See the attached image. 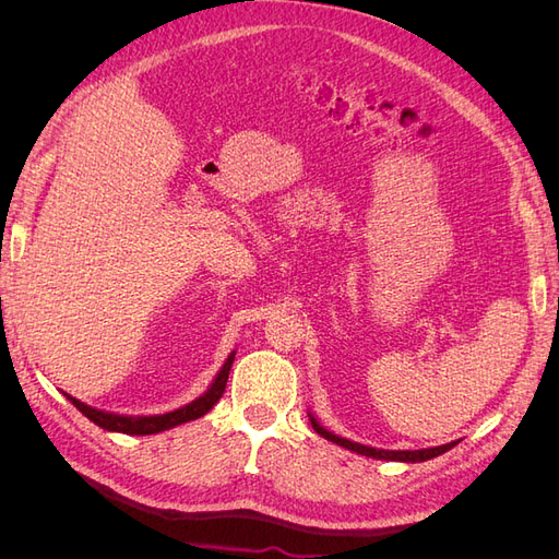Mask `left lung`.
Wrapping results in <instances>:
<instances>
[{"instance_id": "obj_1", "label": "left lung", "mask_w": 559, "mask_h": 559, "mask_svg": "<svg viewBox=\"0 0 559 559\" xmlns=\"http://www.w3.org/2000/svg\"><path fill=\"white\" fill-rule=\"evenodd\" d=\"M308 415H310V413H308ZM310 421H312V429H314L319 436H324L326 441H331V443H335V445H343V448H347V450H352V452H357V454H364V456H373V460H384V462H411V464H415V462H427V460H433V456L443 454V452H448L450 448H454L456 443H460V441H452V443H445V445L425 448V450H380V448H368V445H361V443L347 441V438H341V436H335V433L326 431V429L321 427L319 421L314 419V415H310Z\"/></svg>"}]
</instances>
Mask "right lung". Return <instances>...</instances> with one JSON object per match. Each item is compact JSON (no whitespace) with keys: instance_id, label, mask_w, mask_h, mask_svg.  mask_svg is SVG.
Returning <instances> with one entry per match:
<instances>
[{"instance_id":"add662e5","label":"right lung","mask_w":559,"mask_h":559,"mask_svg":"<svg viewBox=\"0 0 559 559\" xmlns=\"http://www.w3.org/2000/svg\"><path fill=\"white\" fill-rule=\"evenodd\" d=\"M235 361V352L228 354V359L224 361L222 370H218L216 378L212 380V384L207 386V392L198 396L195 401L181 405V408L173 411V413H165V415H118V413H105V411H97L93 408V405H86L81 403L79 399L64 394L67 399H70L79 413L86 415L91 421H95L97 427H103L107 431H118V433H130V436H148V433H160V431H167L173 427H179V425H186V421L191 419H198L202 415H207L214 403L222 399L224 389H226V382H228V373H230V366Z\"/></svg>"}]
</instances>
